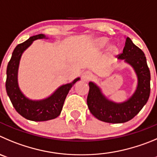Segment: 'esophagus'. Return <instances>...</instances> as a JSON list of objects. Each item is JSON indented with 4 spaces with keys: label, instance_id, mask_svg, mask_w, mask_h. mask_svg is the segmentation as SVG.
I'll use <instances>...</instances> for the list:
<instances>
[{
    "label": "esophagus",
    "instance_id": "1",
    "mask_svg": "<svg viewBox=\"0 0 157 157\" xmlns=\"http://www.w3.org/2000/svg\"><path fill=\"white\" fill-rule=\"evenodd\" d=\"M91 77H92V74L89 71L83 72V74H82V78H83V80H89V79H90Z\"/></svg>",
    "mask_w": 157,
    "mask_h": 157
}]
</instances>
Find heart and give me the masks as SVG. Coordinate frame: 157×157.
Segmentation results:
<instances>
[{
    "mask_svg": "<svg viewBox=\"0 0 157 157\" xmlns=\"http://www.w3.org/2000/svg\"><path fill=\"white\" fill-rule=\"evenodd\" d=\"M108 45V40L106 39V38L101 37L97 39L96 45L98 49H105ZM111 49H112V51H115L116 48H115V46H112V47H111Z\"/></svg>",
    "mask_w": 157,
    "mask_h": 157,
    "instance_id": "obj_1",
    "label": "heart"
}]
</instances>
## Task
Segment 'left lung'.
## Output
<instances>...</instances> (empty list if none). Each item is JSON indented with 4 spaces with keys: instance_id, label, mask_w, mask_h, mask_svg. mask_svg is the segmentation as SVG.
Listing matches in <instances>:
<instances>
[{
    "instance_id": "8db88e82",
    "label": "left lung",
    "mask_w": 157,
    "mask_h": 157,
    "mask_svg": "<svg viewBox=\"0 0 157 157\" xmlns=\"http://www.w3.org/2000/svg\"><path fill=\"white\" fill-rule=\"evenodd\" d=\"M131 66L137 77L134 93L127 100L115 102L110 100L94 82H89L87 103L90 113L96 118L108 123H124L134 118L141 111L150 94V72L145 54L128 37L125 38L123 52L118 56Z\"/></svg>"
}]
</instances>
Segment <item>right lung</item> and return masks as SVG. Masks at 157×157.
Segmentation results:
<instances>
[{"label": "right lung", "mask_w": 157, "mask_h": 157, "mask_svg": "<svg viewBox=\"0 0 157 157\" xmlns=\"http://www.w3.org/2000/svg\"><path fill=\"white\" fill-rule=\"evenodd\" d=\"M49 38L44 34L36 35L17 45L13 51L7 67L6 90L8 96L17 113L26 119L35 121L54 119L60 115L67 95L74 83L80 80V77H77L70 83L59 86L52 94L41 100H32L24 94L19 87L17 80L21 56L35 40Z\"/></svg>", "instance_id": "1"}]
</instances>
